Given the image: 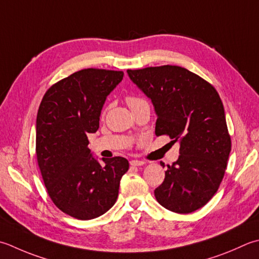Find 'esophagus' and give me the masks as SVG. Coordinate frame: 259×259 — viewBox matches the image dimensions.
I'll use <instances>...</instances> for the list:
<instances>
[{"mask_svg":"<svg viewBox=\"0 0 259 259\" xmlns=\"http://www.w3.org/2000/svg\"><path fill=\"white\" fill-rule=\"evenodd\" d=\"M146 163L144 160H138V159H133L130 160V165L131 166H141V165H145Z\"/></svg>","mask_w":259,"mask_h":259,"instance_id":"34e87169","label":"esophagus"}]
</instances>
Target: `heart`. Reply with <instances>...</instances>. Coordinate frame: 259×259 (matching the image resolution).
<instances>
[{"instance_id":"obj_1","label":"heart","mask_w":259,"mask_h":259,"mask_svg":"<svg viewBox=\"0 0 259 259\" xmlns=\"http://www.w3.org/2000/svg\"><path fill=\"white\" fill-rule=\"evenodd\" d=\"M126 102H128V104L130 105V108H131V106H134L136 104L145 102V100L139 98V96H136V95H128V96H126Z\"/></svg>"}]
</instances>
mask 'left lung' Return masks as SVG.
Instances as JSON below:
<instances>
[{
  "mask_svg": "<svg viewBox=\"0 0 259 259\" xmlns=\"http://www.w3.org/2000/svg\"><path fill=\"white\" fill-rule=\"evenodd\" d=\"M126 72L155 106L156 136H168L181 145L179 159L167 166L164 182L155 190L156 200L176 213L194 212L217 193L231 150L220 95L213 85L180 66Z\"/></svg>",
  "mask_w": 259,
  "mask_h": 259,
  "instance_id": "1",
  "label": "left lung"
}]
</instances>
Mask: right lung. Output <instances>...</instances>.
Returning a JSON list of instances; mask_svg holds the SVG:
<instances>
[{
  "label": "right lung",
  "instance_id": "add662e5",
  "mask_svg": "<svg viewBox=\"0 0 259 259\" xmlns=\"http://www.w3.org/2000/svg\"><path fill=\"white\" fill-rule=\"evenodd\" d=\"M123 78L121 70L86 68L58 80L45 93L37 114L35 156L48 195L64 213L91 220L115 203L129 169L123 157L102 160L88 147L106 96Z\"/></svg>",
  "mask_w": 259,
  "mask_h": 259
}]
</instances>
